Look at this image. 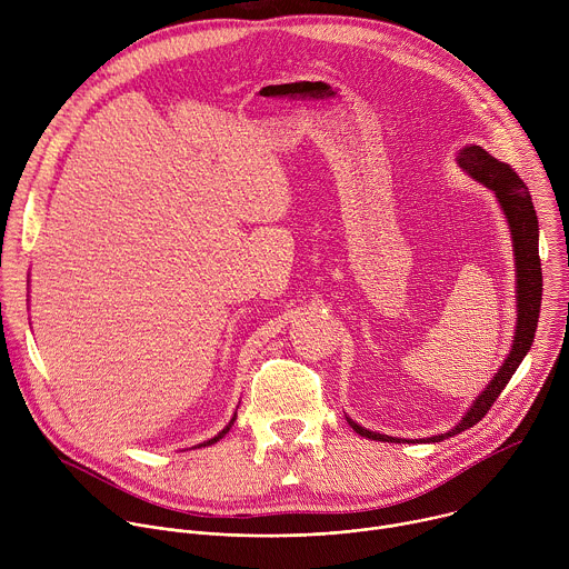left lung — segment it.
Returning a JSON list of instances; mask_svg holds the SVG:
<instances>
[{
  "mask_svg": "<svg viewBox=\"0 0 569 569\" xmlns=\"http://www.w3.org/2000/svg\"><path fill=\"white\" fill-rule=\"evenodd\" d=\"M455 161L459 169L470 176L475 182L491 189L500 202V209L505 211V218L509 222L511 240H513V259H516V333L511 340V349L498 369V373L491 378V382L483 387V391L470 402V408L461 417V421L443 432L428 439H412V441H428L437 443L448 437H455L468 428H472L481 417L491 410V405L500 396V391L507 387L520 362L531 349L536 327H538V315H540V299H542V272H540V257H538V216L529 196L527 184L520 180V176L505 164V161L496 159L491 152H486L477 143H466L457 150ZM349 426L367 439L373 441H408V439H396L380 432H371L349 419Z\"/></svg>",
  "mask_w": 569,
  "mask_h": 569,
  "instance_id": "left-lung-1",
  "label": "left lung"
}]
</instances>
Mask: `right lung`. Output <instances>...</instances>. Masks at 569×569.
Returning a JSON list of instances; mask_svg holds the SVG:
<instances>
[{
    "label": "right lung",
    "instance_id": "1",
    "mask_svg": "<svg viewBox=\"0 0 569 569\" xmlns=\"http://www.w3.org/2000/svg\"><path fill=\"white\" fill-rule=\"evenodd\" d=\"M233 421H236V415H233V417H231V421H229V423H227V426H224V428H222V430H220V432H218V435H216V437H213V439H207V441H202V443H198V446H196V448H204V446H211V443H216V441H220V439H222V437H224V435H227V432H229V430H231V426H233Z\"/></svg>",
    "mask_w": 569,
    "mask_h": 569
}]
</instances>
